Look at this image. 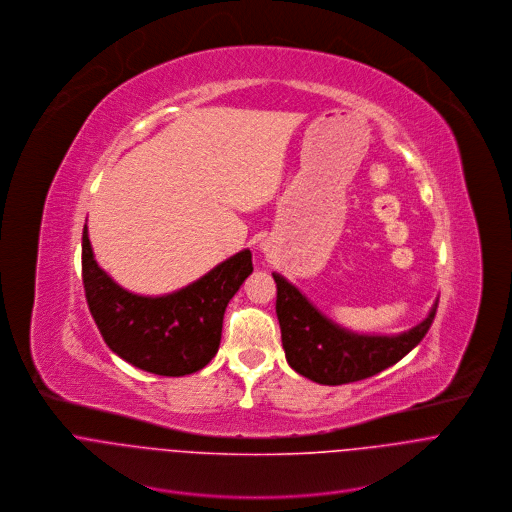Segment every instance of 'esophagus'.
I'll use <instances>...</instances> for the list:
<instances>
[{"instance_id":"esophagus-1","label":"esophagus","mask_w":512,"mask_h":512,"mask_svg":"<svg viewBox=\"0 0 512 512\" xmlns=\"http://www.w3.org/2000/svg\"><path fill=\"white\" fill-rule=\"evenodd\" d=\"M260 246H262V250H264V252H268V246H266V244H260Z\"/></svg>"}]
</instances>
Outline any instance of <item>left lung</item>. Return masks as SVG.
I'll use <instances>...</instances> for the list:
<instances>
[{
	"label": "left lung",
	"instance_id": "1",
	"mask_svg": "<svg viewBox=\"0 0 512 512\" xmlns=\"http://www.w3.org/2000/svg\"><path fill=\"white\" fill-rule=\"evenodd\" d=\"M272 276L286 361L296 373L321 385L361 381L395 365L426 337L438 309L436 298L428 317L403 333H357L321 313L282 274L272 272Z\"/></svg>",
	"mask_w": 512,
	"mask_h": 512
}]
</instances>
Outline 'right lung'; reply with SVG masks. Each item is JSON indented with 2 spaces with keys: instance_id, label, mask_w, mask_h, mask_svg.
I'll return each mask as SVG.
<instances>
[{
  "instance_id": "obj_1",
  "label": "right lung",
  "mask_w": 512,
  "mask_h": 512,
  "mask_svg": "<svg viewBox=\"0 0 512 512\" xmlns=\"http://www.w3.org/2000/svg\"><path fill=\"white\" fill-rule=\"evenodd\" d=\"M252 270L246 248L179 290L137 294L98 266L86 224L82 230V282L102 339L121 359L155 375H189L216 357L226 306Z\"/></svg>"
}]
</instances>
